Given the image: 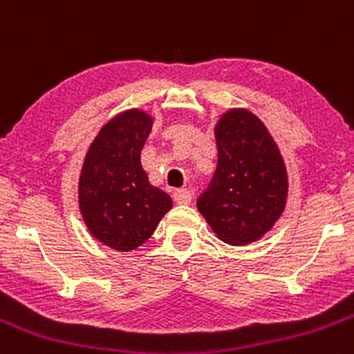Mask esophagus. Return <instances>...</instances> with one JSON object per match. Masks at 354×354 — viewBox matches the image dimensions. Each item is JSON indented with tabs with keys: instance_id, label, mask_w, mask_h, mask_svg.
I'll return each mask as SVG.
<instances>
[{
	"instance_id": "1",
	"label": "esophagus",
	"mask_w": 354,
	"mask_h": 354,
	"mask_svg": "<svg viewBox=\"0 0 354 354\" xmlns=\"http://www.w3.org/2000/svg\"><path fill=\"white\" fill-rule=\"evenodd\" d=\"M174 199L177 204H189L192 201V192L189 189H178L174 192Z\"/></svg>"
}]
</instances>
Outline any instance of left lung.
<instances>
[{
  "label": "left lung",
  "mask_w": 354,
  "mask_h": 354,
  "mask_svg": "<svg viewBox=\"0 0 354 354\" xmlns=\"http://www.w3.org/2000/svg\"><path fill=\"white\" fill-rule=\"evenodd\" d=\"M218 165L198 209L220 240L247 245L266 235L286 207L288 172L264 122L230 109L214 126Z\"/></svg>",
  "instance_id": "8db88e82"
}]
</instances>
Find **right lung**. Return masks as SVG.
<instances>
[{
  "label": "right lung",
  "mask_w": 354,
  "mask_h": 354,
  "mask_svg": "<svg viewBox=\"0 0 354 354\" xmlns=\"http://www.w3.org/2000/svg\"><path fill=\"white\" fill-rule=\"evenodd\" d=\"M151 126L147 111H124L102 126L83 160L80 213L90 235L119 252L143 245L174 206L141 167Z\"/></svg>",
  "instance_id": "add662e5"
}]
</instances>
